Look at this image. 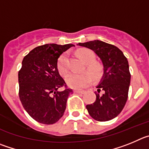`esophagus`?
Listing matches in <instances>:
<instances>
[{
  "label": "esophagus",
  "mask_w": 149,
  "mask_h": 149,
  "mask_svg": "<svg viewBox=\"0 0 149 149\" xmlns=\"http://www.w3.org/2000/svg\"><path fill=\"white\" fill-rule=\"evenodd\" d=\"M75 93H81V94H83L84 93V91H80V90H76V91H74Z\"/></svg>",
  "instance_id": "obj_1"
}]
</instances>
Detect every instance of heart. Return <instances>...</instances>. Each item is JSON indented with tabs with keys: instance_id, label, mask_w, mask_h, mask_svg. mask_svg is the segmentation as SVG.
Returning <instances> with one entry per match:
<instances>
[{
	"instance_id": "1",
	"label": "heart",
	"mask_w": 149,
	"mask_h": 149,
	"mask_svg": "<svg viewBox=\"0 0 149 149\" xmlns=\"http://www.w3.org/2000/svg\"><path fill=\"white\" fill-rule=\"evenodd\" d=\"M77 53L80 58L86 63V68L90 73L88 71L81 72L80 73H71L66 76L65 81L70 88L81 89L90 84L92 76L94 79H97L101 77L104 73V68L102 64L94 61L96 59V55L91 49H79ZM57 69L61 75H66L69 71L68 58L66 53L61 54L58 58Z\"/></svg>"
}]
</instances>
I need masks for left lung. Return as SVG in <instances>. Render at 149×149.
Wrapping results in <instances>:
<instances>
[{
	"instance_id": "obj_1",
	"label": "left lung",
	"mask_w": 149,
	"mask_h": 149,
	"mask_svg": "<svg viewBox=\"0 0 149 149\" xmlns=\"http://www.w3.org/2000/svg\"><path fill=\"white\" fill-rule=\"evenodd\" d=\"M78 45L92 49L104 67L102 78L96 86V101L86 105L88 113L97 121L112 120L121 113L128 99L131 81L128 60L119 48L100 40Z\"/></svg>"
}]
</instances>
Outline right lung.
<instances>
[{
	"mask_svg": "<svg viewBox=\"0 0 149 149\" xmlns=\"http://www.w3.org/2000/svg\"><path fill=\"white\" fill-rule=\"evenodd\" d=\"M71 44H47L25 56L18 72L19 98L23 107L36 121L54 124L63 116L73 90L68 88L57 69V61ZM65 89L58 91V88Z\"/></svg>",
	"mask_w": 149,
	"mask_h": 149,
	"instance_id": "obj_1",
	"label": "right lung"
}]
</instances>
